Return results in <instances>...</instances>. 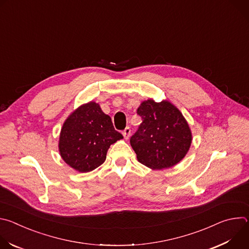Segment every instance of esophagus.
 Returning <instances> with one entry per match:
<instances>
[{
	"label": "esophagus",
	"instance_id": "1",
	"mask_svg": "<svg viewBox=\"0 0 249 249\" xmlns=\"http://www.w3.org/2000/svg\"><path fill=\"white\" fill-rule=\"evenodd\" d=\"M122 134H123V136H124V139H125V140H128V139L130 138V135H131V129H130L129 127H126V128L124 129V131L122 132Z\"/></svg>",
	"mask_w": 249,
	"mask_h": 249
}]
</instances>
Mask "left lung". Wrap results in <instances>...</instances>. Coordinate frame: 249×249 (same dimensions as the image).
I'll return each mask as SVG.
<instances>
[{
  "label": "left lung",
  "instance_id": "left-lung-1",
  "mask_svg": "<svg viewBox=\"0 0 249 249\" xmlns=\"http://www.w3.org/2000/svg\"><path fill=\"white\" fill-rule=\"evenodd\" d=\"M142 122L130 144L138 160L152 169L169 168L187 154L192 142L189 125L179 109L167 100L148 99L137 109Z\"/></svg>",
  "mask_w": 249,
  "mask_h": 249
}]
</instances>
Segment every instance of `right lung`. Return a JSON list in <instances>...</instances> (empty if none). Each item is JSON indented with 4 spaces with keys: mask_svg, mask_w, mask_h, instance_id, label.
<instances>
[{
    "mask_svg": "<svg viewBox=\"0 0 249 249\" xmlns=\"http://www.w3.org/2000/svg\"><path fill=\"white\" fill-rule=\"evenodd\" d=\"M123 136L98 103L81 105L65 120L60 133L59 152L64 161L80 172L101 165L110 147Z\"/></svg>",
    "mask_w": 249,
    "mask_h": 249,
    "instance_id": "1",
    "label": "right lung"
}]
</instances>
